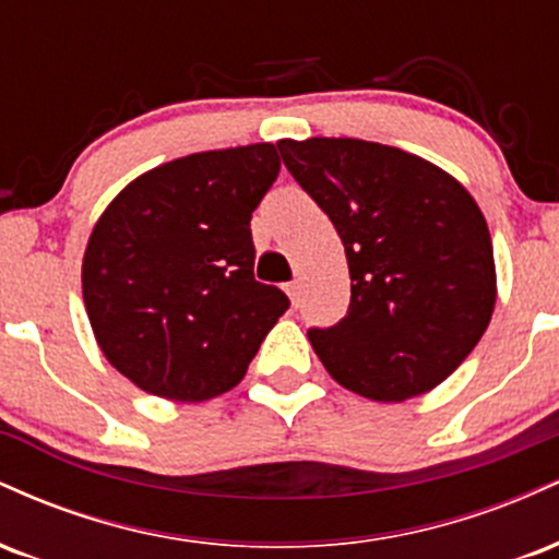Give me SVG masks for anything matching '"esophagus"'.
Wrapping results in <instances>:
<instances>
[{
  "instance_id": "obj_1",
  "label": "esophagus",
  "mask_w": 559,
  "mask_h": 559,
  "mask_svg": "<svg viewBox=\"0 0 559 559\" xmlns=\"http://www.w3.org/2000/svg\"><path fill=\"white\" fill-rule=\"evenodd\" d=\"M286 294H288V299H292V305H299V281L286 284Z\"/></svg>"
}]
</instances>
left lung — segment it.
Masks as SVG:
<instances>
[{"mask_svg":"<svg viewBox=\"0 0 559 559\" xmlns=\"http://www.w3.org/2000/svg\"><path fill=\"white\" fill-rule=\"evenodd\" d=\"M278 150L349 262L346 316L307 331L320 362L376 402L439 386L484 336L497 299L478 204L449 173L376 141L284 139Z\"/></svg>","mask_w":559,"mask_h":559,"instance_id":"obj_1","label":"left lung"}]
</instances>
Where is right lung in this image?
Listing matches in <instances>:
<instances>
[{
    "instance_id": "obj_1",
    "label": "right lung",
    "mask_w": 559,
    "mask_h": 559,
    "mask_svg": "<svg viewBox=\"0 0 559 559\" xmlns=\"http://www.w3.org/2000/svg\"><path fill=\"white\" fill-rule=\"evenodd\" d=\"M273 144L199 152L112 199L83 258V301L112 368L139 389L204 402L234 389L288 310L254 281L252 213L278 178Z\"/></svg>"
}]
</instances>
